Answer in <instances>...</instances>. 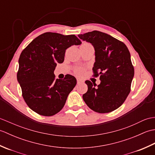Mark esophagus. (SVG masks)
I'll return each instance as SVG.
<instances>
[{
    "mask_svg": "<svg viewBox=\"0 0 155 155\" xmlns=\"http://www.w3.org/2000/svg\"><path fill=\"white\" fill-rule=\"evenodd\" d=\"M83 80H81V79H79V78H78L77 79V84H81V83H83Z\"/></svg>",
    "mask_w": 155,
    "mask_h": 155,
    "instance_id": "esophagus-1",
    "label": "esophagus"
}]
</instances>
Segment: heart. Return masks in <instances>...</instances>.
I'll list each match as a JSON object with an SVG mask.
<instances>
[{
  "label": "heart",
  "mask_w": 155,
  "mask_h": 155,
  "mask_svg": "<svg viewBox=\"0 0 155 155\" xmlns=\"http://www.w3.org/2000/svg\"><path fill=\"white\" fill-rule=\"evenodd\" d=\"M91 47V45L88 42H83V44L81 45L80 48H83V47ZM74 73L76 75L78 76V77H81V76L83 75L84 72V68H81V67H77L74 68Z\"/></svg>",
  "instance_id": "b5f03b06"
}]
</instances>
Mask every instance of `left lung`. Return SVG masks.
<instances>
[{
    "label": "left lung",
    "instance_id": "obj_1",
    "mask_svg": "<svg viewBox=\"0 0 155 155\" xmlns=\"http://www.w3.org/2000/svg\"><path fill=\"white\" fill-rule=\"evenodd\" d=\"M81 40L90 42L95 51L94 76L100 75L96 87L86 81L88 91L83 95L85 103L98 113H108L120 107L130 91L134 67L130 54L123 42L112 36L94 31L78 35Z\"/></svg>",
    "mask_w": 155,
    "mask_h": 155
}]
</instances>
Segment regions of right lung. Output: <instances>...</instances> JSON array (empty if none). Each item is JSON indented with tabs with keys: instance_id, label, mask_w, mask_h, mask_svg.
<instances>
[{
	"instance_id": "1",
	"label": "right lung",
	"mask_w": 155,
	"mask_h": 155,
	"mask_svg": "<svg viewBox=\"0 0 155 155\" xmlns=\"http://www.w3.org/2000/svg\"><path fill=\"white\" fill-rule=\"evenodd\" d=\"M81 43L74 35L48 32L35 38L22 51L17 81L25 103L35 113L50 117L64 106L77 79L71 74L55 79L54 71L57 63L63 62L66 50Z\"/></svg>"
}]
</instances>
